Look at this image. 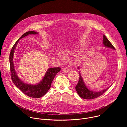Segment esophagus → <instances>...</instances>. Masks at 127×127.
I'll return each instance as SVG.
<instances>
[{"label":"esophagus","mask_w":127,"mask_h":127,"mask_svg":"<svg viewBox=\"0 0 127 127\" xmlns=\"http://www.w3.org/2000/svg\"><path fill=\"white\" fill-rule=\"evenodd\" d=\"M63 71L64 72H66V73H67V72H69V69L67 67H64V68H63Z\"/></svg>","instance_id":"obj_1"}]
</instances>
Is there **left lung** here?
Listing matches in <instances>:
<instances>
[{"mask_svg": "<svg viewBox=\"0 0 127 127\" xmlns=\"http://www.w3.org/2000/svg\"><path fill=\"white\" fill-rule=\"evenodd\" d=\"M103 44L104 45V46L109 47L112 49H115V48L114 47V46L111 44V43L108 41V40L106 38V37L104 35H103ZM79 69V67L78 68ZM79 80L77 84L75 86V89L77 91V94L78 95L82 98L84 99H92L96 98L100 95H101L103 93H104L106 90L109 88L108 87L107 88L102 90L99 92H94L91 90H89L85 85L83 80L82 79V78L81 77V75L80 74V73L79 71Z\"/></svg>", "mask_w": 127, "mask_h": 127, "instance_id": "1", "label": "left lung"}]
</instances>
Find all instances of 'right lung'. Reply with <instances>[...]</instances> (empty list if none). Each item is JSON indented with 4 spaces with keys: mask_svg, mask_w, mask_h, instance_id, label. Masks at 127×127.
Returning a JSON list of instances; mask_svg holds the SVG:
<instances>
[{
    "mask_svg": "<svg viewBox=\"0 0 127 127\" xmlns=\"http://www.w3.org/2000/svg\"><path fill=\"white\" fill-rule=\"evenodd\" d=\"M36 33H38V32L34 31L27 32L21 36L20 39L26 37L28 34H35ZM18 42H19V40L15 42L13 46L9 55L10 75L12 81L15 85L18 88L20 89L26 95L32 98H40L44 96L48 92L49 89L50 88L51 83L54 77H55L57 73L60 71L61 68L60 67H54L48 69L45 77H44V79L38 84L32 85L24 83L16 75L13 63V53Z\"/></svg>",
    "mask_w": 127,
    "mask_h": 127,
    "instance_id": "1",
    "label": "right lung"
}]
</instances>
